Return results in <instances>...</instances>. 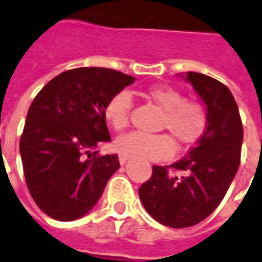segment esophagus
I'll return each instance as SVG.
<instances>
[{
    "label": "esophagus",
    "instance_id": "obj_1",
    "mask_svg": "<svg viewBox=\"0 0 262 262\" xmlns=\"http://www.w3.org/2000/svg\"><path fill=\"white\" fill-rule=\"evenodd\" d=\"M127 159H129V156H126L124 153H120V155H118V160H120L121 164H125L127 161Z\"/></svg>",
    "mask_w": 262,
    "mask_h": 262
}]
</instances>
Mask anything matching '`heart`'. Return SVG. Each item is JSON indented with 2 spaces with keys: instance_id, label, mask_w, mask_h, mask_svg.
Returning <instances> with one entry per match:
<instances>
[{
  "instance_id": "obj_1",
  "label": "heart",
  "mask_w": 262,
  "mask_h": 262,
  "mask_svg": "<svg viewBox=\"0 0 262 262\" xmlns=\"http://www.w3.org/2000/svg\"><path fill=\"white\" fill-rule=\"evenodd\" d=\"M142 95L163 110L160 130H167L171 136L146 135L132 132L116 140V149L126 156L140 160H165L175 152V141L179 146L193 145L205 135L208 125L207 109L198 101H188L179 90L165 84H153L142 91ZM133 102L126 91H120L106 103L103 116L114 130L121 132L129 125V116ZM172 138L171 139L170 137Z\"/></svg>"
}]
</instances>
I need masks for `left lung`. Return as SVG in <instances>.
<instances>
[{
    "label": "left lung",
    "mask_w": 262,
    "mask_h": 262,
    "mask_svg": "<svg viewBox=\"0 0 262 262\" xmlns=\"http://www.w3.org/2000/svg\"><path fill=\"white\" fill-rule=\"evenodd\" d=\"M186 80L207 107V129L182 160L167 167L153 165L150 179L138 188L149 215L173 229L193 226L220 206L239 167L244 140L241 117L230 90L199 72H187ZM168 167L183 175L171 176Z\"/></svg>",
    "instance_id": "8db88e82"
}]
</instances>
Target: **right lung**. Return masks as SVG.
I'll return each instance as SVG.
<instances>
[{"instance_id": "right-lung-1", "label": "right lung", "mask_w": 262, "mask_h": 262, "mask_svg": "<svg viewBox=\"0 0 262 262\" xmlns=\"http://www.w3.org/2000/svg\"><path fill=\"white\" fill-rule=\"evenodd\" d=\"M135 79L112 69L80 67L55 76L35 97L20 155L28 190L48 216L74 221L97 205L120 168L117 155L97 150L112 140L103 110Z\"/></svg>"}]
</instances>
